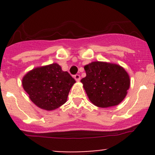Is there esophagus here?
I'll list each match as a JSON object with an SVG mask.
<instances>
[{"label":"esophagus","mask_w":155,"mask_h":155,"mask_svg":"<svg viewBox=\"0 0 155 155\" xmlns=\"http://www.w3.org/2000/svg\"><path fill=\"white\" fill-rule=\"evenodd\" d=\"M74 79H76V82H79V81H80V79H81L80 75L76 74V75H75V76H74Z\"/></svg>","instance_id":"esophagus-1"}]
</instances>
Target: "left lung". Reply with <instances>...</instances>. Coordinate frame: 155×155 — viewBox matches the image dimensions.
I'll use <instances>...</instances> for the list:
<instances>
[{
	"mask_svg": "<svg viewBox=\"0 0 155 155\" xmlns=\"http://www.w3.org/2000/svg\"><path fill=\"white\" fill-rule=\"evenodd\" d=\"M86 76L81 79L91 102L101 108L119 104L127 95L130 77L121 66L94 61L85 66Z\"/></svg>",
	"mask_w": 155,
	"mask_h": 155,
	"instance_id": "8db88e82",
	"label": "left lung"
}]
</instances>
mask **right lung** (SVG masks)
Returning <instances> with one entry per match:
<instances>
[{
    "label": "right lung",
    "instance_id": "1",
    "mask_svg": "<svg viewBox=\"0 0 155 155\" xmlns=\"http://www.w3.org/2000/svg\"><path fill=\"white\" fill-rule=\"evenodd\" d=\"M75 79L58 64L33 69L23 77L22 85L30 99L45 110H54L68 100Z\"/></svg>",
    "mask_w": 155,
    "mask_h": 155
}]
</instances>
